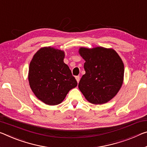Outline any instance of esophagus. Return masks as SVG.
<instances>
[{"label": "esophagus", "mask_w": 147, "mask_h": 147, "mask_svg": "<svg viewBox=\"0 0 147 147\" xmlns=\"http://www.w3.org/2000/svg\"><path fill=\"white\" fill-rule=\"evenodd\" d=\"M75 78H76V81H77V82L78 83V82H79V81H80V76H76V77H75Z\"/></svg>", "instance_id": "esophagus-1"}]
</instances>
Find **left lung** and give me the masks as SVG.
Returning a JSON list of instances; mask_svg holds the SVG:
<instances>
[{"label": "left lung", "mask_w": 147, "mask_h": 147, "mask_svg": "<svg viewBox=\"0 0 147 147\" xmlns=\"http://www.w3.org/2000/svg\"><path fill=\"white\" fill-rule=\"evenodd\" d=\"M78 53L85 61L86 71L79 82V90L92 104L111 101L124 82V65L119 55L113 48L101 46L80 47Z\"/></svg>", "instance_id": "8db88e82"}]
</instances>
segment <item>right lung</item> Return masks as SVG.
Instances as JSON below:
<instances>
[{
    "instance_id": "obj_1",
    "label": "right lung",
    "mask_w": 147,
    "mask_h": 147,
    "mask_svg": "<svg viewBox=\"0 0 147 147\" xmlns=\"http://www.w3.org/2000/svg\"><path fill=\"white\" fill-rule=\"evenodd\" d=\"M64 58L63 50L46 46L39 49L30 62V87L37 98L48 105L61 103L69 91L77 86Z\"/></svg>"
}]
</instances>
